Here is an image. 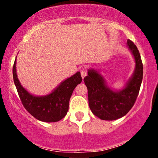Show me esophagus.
Instances as JSON below:
<instances>
[{"label":"esophagus","mask_w":158,"mask_h":158,"mask_svg":"<svg viewBox=\"0 0 158 158\" xmlns=\"http://www.w3.org/2000/svg\"><path fill=\"white\" fill-rule=\"evenodd\" d=\"M87 74H88V73H87L86 70H84V69H83V70H81V77H82V79H84V78L86 77Z\"/></svg>","instance_id":"34e87169"}]
</instances>
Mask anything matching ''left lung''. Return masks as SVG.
I'll use <instances>...</instances> for the list:
<instances>
[{"label": "left lung", "instance_id": "8db88e82", "mask_svg": "<svg viewBox=\"0 0 158 158\" xmlns=\"http://www.w3.org/2000/svg\"><path fill=\"white\" fill-rule=\"evenodd\" d=\"M127 45L135 58V70L122 90H114L106 84L97 70L89 69L84 78L88 88V103L92 113L103 120L121 118L131 109L138 96L143 80V67L139 50L131 40Z\"/></svg>", "mask_w": 158, "mask_h": 158}]
</instances>
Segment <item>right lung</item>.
I'll return each mask as SVG.
<instances>
[{
	"label": "right lung",
	"mask_w": 158,
	"mask_h": 158,
	"mask_svg": "<svg viewBox=\"0 0 158 158\" xmlns=\"http://www.w3.org/2000/svg\"><path fill=\"white\" fill-rule=\"evenodd\" d=\"M12 74L18 94L25 109L35 119L46 123L58 122L64 118L68 113L73 90L82 81L80 72H77L63 81L52 93L37 97L29 93L20 83L16 73V59Z\"/></svg>",
	"instance_id": "obj_1"
}]
</instances>
